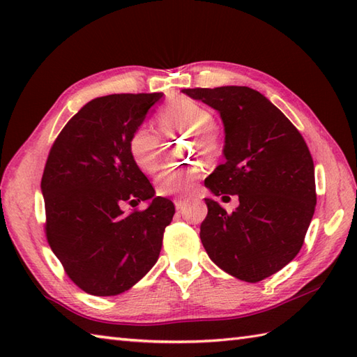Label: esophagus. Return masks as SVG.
<instances>
[{"label": "esophagus", "instance_id": "obj_1", "mask_svg": "<svg viewBox=\"0 0 357 357\" xmlns=\"http://www.w3.org/2000/svg\"><path fill=\"white\" fill-rule=\"evenodd\" d=\"M188 199H183V198H176L174 199V207H176L178 210H183L184 207H187L188 206Z\"/></svg>", "mask_w": 357, "mask_h": 357}]
</instances>
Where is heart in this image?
Listing matches in <instances>:
<instances>
[{
  "mask_svg": "<svg viewBox=\"0 0 357 357\" xmlns=\"http://www.w3.org/2000/svg\"><path fill=\"white\" fill-rule=\"evenodd\" d=\"M161 124L170 130L184 132L196 136L199 147L208 150L211 147V135L215 130V118L211 112L190 98H179L170 102L159 115ZM132 159L141 170L155 172L158 162L159 139L149 127H139L128 144ZM199 169H188L184 172H164L156 179V190L159 195L185 193L193 187L195 179L199 176Z\"/></svg>",
  "mask_w": 357,
  "mask_h": 357,
  "instance_id": "b5f03b06",
  "label": "heart"
}]
</instances>
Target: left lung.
Returning <instances> with one entry per match:
<instances>
[{"mask_svg":"<svg viewBox=\"0 0 357 357\" xmlns=\"http://www.w3.org/2000/svg\"><path fill=\"white\" fill-rule=\"evenodd\" d=\"M183 93L218 110L224 124L225 162L204 184L215 196L239 198L233 213L206 198L202 245L219 268L259 282L304 244L316 207L313 158L298 128L257 90L224 86Z\"/></svg>","mask_w":357,"mask_h":357,"instance_id":"8db88e82","label":"left lung"}]
</instances>
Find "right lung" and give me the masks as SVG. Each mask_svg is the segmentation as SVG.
Wrapping results in <instances>:
<instances>
[{
  "label": "right lung",
  "mask_w": 357,
  "mask_h": 357,
  "mask_svg": "<svg viewBox=\"0 0 357 357\" xmlns=\"http://www.w3.org/2000/svg\"><path fill=\"white\" fill-rule=\"evenodd\" d=\"M164 93H121L89 101L53 142L41 179L45 236L81 290L127 291L156 264L174 206L155 196L128 144ZM149 200L142 212L126 203Z\"/></svg>",
  "instance_id": "add662e5"
}]
</instances>
